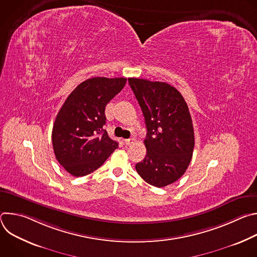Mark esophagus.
I'll return each mask as SVG.
<instances>
[{
  "label": "esophagus",
  "mask_w": 257,
  "mask_h": 257,
  "mask_svg": "<svg viewBox=\"0 0 257 257\" xmlns=\"http://www.w3.org/2000/svg\"><path fill=\"white\" fill-rule=\"evenodd\" d=\"M135 142V139L134 138H129V139H125V144L126 145H131V144H133Z\"/></svg>",
  "instance_id": "esophagus-1"
}]
</instances>
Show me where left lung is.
<instances>
[{
    "instance_id": "1",
    "label": "left lung",
    "mask_w": 257,
    "mask_h": 257,
    "mask_svg": "<svg viewBox=\"0 0 257 257\" xmlns=\"http://www.w3.org/2000/svg\"><path fill=\"white\" fill-rule=\"evenodd\" d=\"M145 120L146 156L136 164L140 177L156 187L176 182L186 172L194 150V130L182 94L166 82L129 78Z\"/></svg>"
}]
</instances>
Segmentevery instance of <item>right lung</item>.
<instances>
[{"mask_svg": "<svg viewBox=\"0 0 257 257\" xmlns=\"http://www.w3.org/2000/svg\"><path fill=\"white\" fill-rule=\"evenodd\" d=\"M124 77H93L73 90L56 117L53 149L57 161L72 176H86L98 169L118 142L105 130L104 109L126 84Z\"/></svg>", "mask_w": 257, "mask_h": 257, "instance_id": "add662e5", "label": "right lung"}]
</instances>
